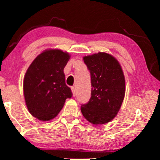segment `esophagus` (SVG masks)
I'll use <instances>...</instances> for the list:
<instances>
[{"label": "esophagus", "instance_id": "esophagus-1", "mask_svg": "<svg viewBox=\"0 0 160 160\" xmlns=\"http://www.w3.org/2000/svg\"><path fill=\"white\" fill-rule=\"evenodd\" d=\"M71 90H72V93H73V95L75 96L76 95V88L74 87H71Z\"/></svg>", "mask_w": 160, "mask_h": 160}]
</instances>
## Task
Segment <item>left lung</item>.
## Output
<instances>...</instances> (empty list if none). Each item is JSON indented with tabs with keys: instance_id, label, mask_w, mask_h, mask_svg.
<instances>
[{
	"instance_id": "8db88e82",
	"label": "left lung",
	"mask_w": 160,
	"mask_h": 160,
	"mask_svg": "<svg viewBox=\"0 0 160 160\" xmlns=\"http://www.w3.org/2000/svg\"><path fill=\"white\" fill-rule=\"evenodd\" d=\"M90 72L91 98L81 106L83 116L90 123H108L117 115L125 94V79L119 62L106 52L83 58Z\"/></svg>"
}]
</instances>
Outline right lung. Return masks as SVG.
<instances>
[{
    "instance_id": "add662e5",
    "label": "right lung",
    "mask_w": 160,
    "mask_h": 160,
    "mask_svg": "<svg viewBox=\"0 0 160 160\" xmlns=\"http://www.w3.org/2000/svg\"><path fill=\"white\" fill-rule=\"evenodd\" d=\"M71 55L60 49H47L35 58L23 81L25 103L30 114L41 121L54 119L72 97L65 84L64 68Z\"/></svg>"
}]
</instances>
